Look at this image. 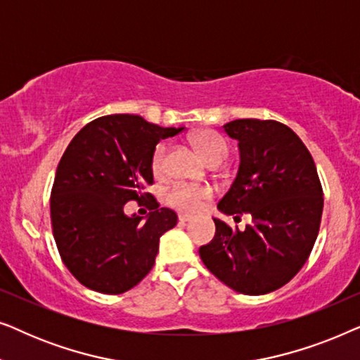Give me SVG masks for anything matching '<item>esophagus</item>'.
Segmentation results:
<instances>
[{
    "instance_id": "34e87169",
    "label": "esophagus",
    "mask_w": 360,
    "mask_h": 360,
    "mask_svg": "<svg viewBox=\"0 0 360 360\" xmlns=\"http://www.w3.org/2000/svg\"><path fill=\"white\" fill-rule=\"evenodd\" d=\"M179 221L180 223H188V221H191V216L190 214H179Z\"/></svg>"
}]
</instances>
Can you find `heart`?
<instances>
[{
    "label": "heart",
    "mask_w": 360,
    "mask_h": 360,
    "mask_svg": "<svg viewBox=\"0 0 360 360\" xmlns=\"http://www.w3.org/2000/svg\"><path fill=\"white\" fill-rule=\"evenodd\" d=\"M191 144L196 147L201 157L210 165H219L228 159L229 147L219 134L213 131H201L191 137ZM167 144L159 142L150 154V170L154 175H162L165 170ZM213 196V190L206 185H188L175 184L165 193L167 205L185 213H198L203 208V203Z\"/></svg>",
    "instance_id": "obj_1"
}]
</instances>
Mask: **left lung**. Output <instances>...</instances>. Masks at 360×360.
<instances>
[{
  "instance_id": "left-lung-1",
  "label": "left lung",
  "mask_w": 360,
  "mask_h": 360,
  "mask_svg": "<svg viewBox=\"0 0 360 360\" xmlns=\"http://www.w3.org/2000/svg\"><path fill=\"white\" fill-rule=\"evenodd\" d=\"M239 141L240 165L218 203L224 214L252 223L233 229L214 219L216 234L200 257L214 277L236 292L264 295L288 283L311 254L323 214V186L307 146L274 120L224 124Z\"/></svg>"
}]
</instances>
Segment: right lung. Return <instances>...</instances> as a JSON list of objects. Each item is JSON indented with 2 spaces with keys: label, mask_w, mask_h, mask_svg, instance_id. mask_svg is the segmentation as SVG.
Returning a JSON list of instances; mask_svg holds the SVG:
<instances>
[{
  "label": "right lung",
  "mask_w": 360,
  "mask_h": 360,
  "mask_svg": "<svg viewBox=\"0 0 360 360\" xmlns=\"http://www.w3.org/2000/svg\"><path fill=\"white\" fill-rule=\"evenodd\" d=\"M181 131L134 115L101 116L63 152L51 191L52 233L62 262L86 288L124 293L154 267L160 236L176 224V213L144 193L154 184L150 154ZM127 200L150 210L146 224L124 214Z\"/></svg>",
  "instance_id": "obj_1"
}]
</instances>
